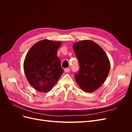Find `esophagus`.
<instances>
[{"instance_id":"1","label":"esophagus","mask_w":132,"mask_h":132,"mask_svg":"<svg viewBox=\"0 0 132 132\" xmlns=\"http://www.w3.org/2000/svg\"><path fill=\"white\" fill-rule=\"evenodd\" d=\"M70 70V68H67L64 69V71L65 73L69 72Z\"/></svg>"}]
</instances>
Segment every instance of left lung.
Wrapping results in <instances>:
<instances>
[{
	"label": "left lung",
	"mask_w": 132,
	"mask_h": 132,
	"mask_svg": "<svg viewBox=\"0 0 132 132\" xmlns=\"http://www.w3.org/2000/svg\"><path fill=\"white\" fill-rule=\"evenodd\" d=\"M79 69L74 77L82 90L92 93L105 81L110 69V63L102 48L95 42L84 40L73 45Z\"/></svg>",
	"instance_id": "1"
}]
</instances>
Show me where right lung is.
<instances>
[{"label":"right lung","mask_w":132,"mask_h":132,"mask_svg":"<svg viewBox=\"0 0 132 132\" xmlns=\"http://www.w3.org/2000/svg\"><path fill=\"white\" fill-rule=\"evenodd\" d=\"M60 42L40 41L32 47L26 55L23 68L30 85L39 91L48 92L63 73L61 59L57 55Z\"/></svg>","instance_id":"obj_1"}]
</instances>
